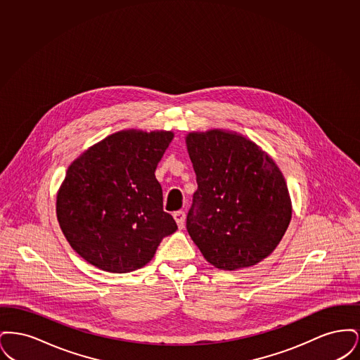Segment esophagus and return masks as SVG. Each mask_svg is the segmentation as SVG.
<instances>
[{
	"label": "esophagus",
	"instance_id": "esophagus-1",
	"mask_svg": "<svg viewBox=\"0 0 360 360\" xmlns=\"http://www.w3.org/2000/svg\"><path fill=\"white\" fill-rule=\"evenodd\" d=\"M174 219H175V221L178 224V226L179 228H184V225H185V219H186V214H185V212L184 210H176V212H174Z\"/></svg>",
	"mask_w": 360,
	"mask_h": 360
}]
</instances>
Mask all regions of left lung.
<instances>
[{
    "label": "left lung",
    "instance_id": "8db88e82",
    "mask_svg": "<svg viewBox=\"0 0 360 360\" xmlns=\"http://www.w3.org/2000/svg\"><path fill=\"white\" fill-rule=\"evenodd\" d=\"M197 175L186 228L206 260L221 270L269 257L291 219L290 197L274 160L236 134H188Z\"/></svg>",
    "mask_w": 360,
    "mask_h": 360
}]
</instances>
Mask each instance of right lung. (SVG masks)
<instances>
[{"mask_svg": "<svg viewBox=\"0 0 360 360\" xmlns=\"http://www.w3.org/2000/svg\"><path fill=\"white\" fill-rule=\"evenodd\" d=\"M172 132L124 131L70 166L56 197L58 221L77 254L110 273L146 266L178 226L163 210L155 170Z\"/></svg>", "mask_w": 360, "mask_h": 360, "instance_id": "obj_1", "label": "right lung"}]
</instances>
